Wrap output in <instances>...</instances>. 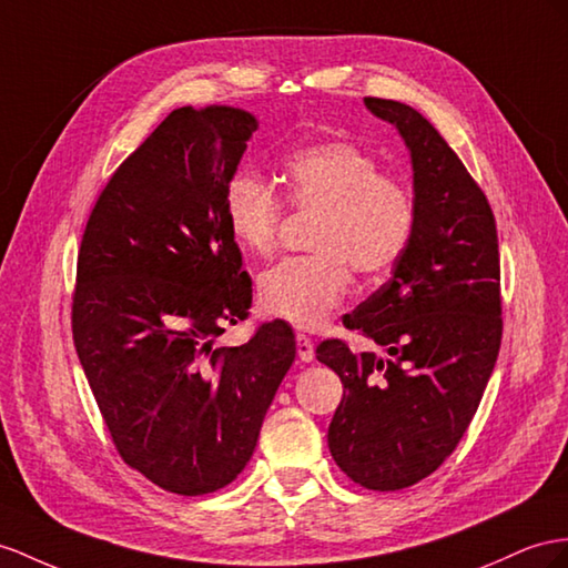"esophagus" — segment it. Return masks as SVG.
<instances>
[{"instance_id": "1", "label": "esophagus", "mask_w": 568, "mask_h": 568, "mask_svg": "<svg viewBox=\"0 0 568 568\" xmlns=\"http://www.w3.org/2000/svg\"><path fill=\"white\" fill-rule=\"evenodd\" d=\"M297 355L302 362H312L314 359V341L304 333H297Z\"/></svg>"}]
</instances>
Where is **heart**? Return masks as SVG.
Returning <instances> with one entry per match:
<instances>
[{"instance_id":"obj_1","label":"heart","mask_w":568,"mask_h":568,"mask_svg":"<svg viewBox=\"0 0 568 568\" xmlns=\"http://www.w3.org/2000/svg\"><path fill=\"white\" fill-rule=\"evenodd\" d=\"M285 199L295 211H318L310 256L283 258L258 278L268 314L300 328H318L351 293L353 268L382 275L408 252L415 199L376 158L347 139L304 143L283 160ZM225 221L240 250L271 256L278 246L285 203L275 189L240 170L225 186Z\"/></svg>"}]
</instances>
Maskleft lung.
I'll return each mask as SVG.
<instances>
[{"mask_svg": "<svg viewBox=\"0 0 568 568\" xmlns=\"http://www.w3.org/2000/svg\"><path fill=\"white\" fill-rule=\"evenodd\" d=\"M365 105L410 149L417 221L388 283L343 316L386 355L328 338L316 359L343 382L333 460L359 487L396 491L454 454L483 400L504 328L499 240L485 192L423 114L398 100Z\"/></svg>", "mask_w": 568, "mask_h": 568, "instance_id": "obj_1", "label": "left lung"}]
</instances>
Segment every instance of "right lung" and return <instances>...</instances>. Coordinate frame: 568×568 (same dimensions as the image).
Listing matches in <instances>:
<instances>
[{
	"instance_id": "obj_1",
	"label": "right lung",
	"mask_w": 568,
	"mask_h": 568,
	"mask_svg": "<svg viewBox=\"0 0 568 568\" xmlns=\"http://www.w3.org/2000/svg\"><path fill=\"white\" fill-rule=\"evenodd\" d=\"M254 132L237 108L172 110L114 170L81 237L71 333L85 379L122 460L182 497L244 470L295 359L283 318L215 345L252 307L223 201Z\"/></svg>"
}]
</instances>
